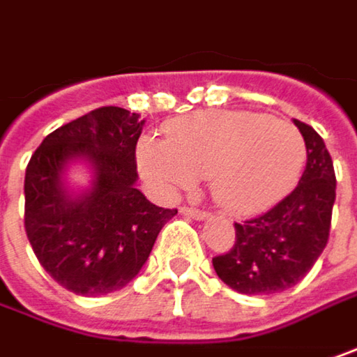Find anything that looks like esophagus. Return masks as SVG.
<instances>
[{
    "label": "esophagus",
    "instance_id": "1",
    "mask_svg": "<svg viewBox=\"0 0 357 357\" xmlns=\"http://www.w3.org/2000/svg\"><path fill=\"white\" fill-rule=\"evenodd\" d=\"M181 213L183 215H187V217H192V219H197V221H203L208 217V213L203 211V208H192V206H181Z\"/></svg>",
    "mask_w": 357,
    "mask_h": 357
}]
</instances>
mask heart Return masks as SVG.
Returning a JSON list of instances; mask_svg holds the SVG:
<instances>
[{"label":"heart","instance_id":"heart-1","mask_svg":"<svg viewBox=\"0 0 357 357\" xmlns=\"http://www.w3.org/2000/svg\"><path fill=\"white\" fill-rule=\"evenodd\" d=\"M138 167L165 192L208 176L213 199L231 213H253L294 187L305 142L294 124L247 110H205L172 120L167 140L144 136Z\"/></svg>","mask_w":357,"mask_h":357}]
</instances>
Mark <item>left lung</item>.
Returning <instances> with one entry per match:
<instances>
[{
  "mask_svg": "<svg viewBox=\"0 0 357 357\" xmlns=\"http://www.w3.org/2000/svg\"><path fill=\"white\" fill-rule=\"evenodd\" d=\"M305 140L307 165L297 187L267 213L235 223V245L213 257L225 283L245 295H271L301 281L330 239L335 172L324 138L294 120Z\"/></svg>",
  "mask_w": 357,
  "mask_h": 357,
  "instance_id": "8db88e82",
  "label": "left lung"
}]
</instances>
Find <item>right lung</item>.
Segmentation results:
<instances>
[{"mask_svg": "<svg viewBox=\"0 0 357 357\" xmlns=\"http://www.w3.org/2000/svg\"><path fill=\"white\" fill-rule=\"evenodd\" d=\"M102 106L47 134L26 169L27 239L45 271L68 291L106 295L130 283L160 229L176 215L136 188V142L144 120ZM86 160L93 187L72 195L63 170Z\"/></svg>", "mask_w": 357, "mask_h": 357, "instance_id": "1", "label": "right lung"}]
</instances>
